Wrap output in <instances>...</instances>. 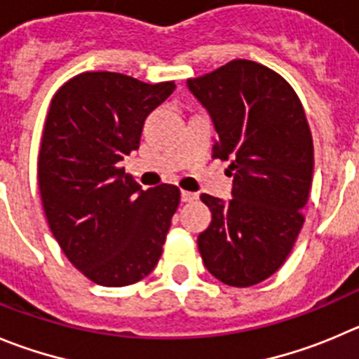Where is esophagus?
<instances>
[{"label": "esophagus", "mask_w": 359, "mask_h": 359, "mask_svg": "<svg viewBox=\"0 0 359 359\" xmlns=\"http://www.w3.org/2000/svg\"><path fill=\"white\" fill-rule=\"evenodd\" d=\"M180 198H182V202L189 203L195 202V200L198 198V195H196V193H191V191H182V193H180Z\"/></svg>", "instance_id": "obj_1"}]
</instances>
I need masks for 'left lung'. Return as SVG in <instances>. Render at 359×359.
I'll return each instance as SVG.
<instances>
[{
  "mask_svg": "<svg viewBox=\"0 0 359 359\" xmlns=\"http://www.w3.org/2000/svg\"><path fill=\"white\" fill-rule=\"evenodd\" d=\"M187 86L212 116V157L232 161L233 175L230 202L200 196L212 212L200 255L226 285H257L283 266L304 223L313 140L303 104L280 74L251 60H232Z\"/></svg>",
  "mask_w": 359,
  "mask_h": 359,
  "instance_id": "8db88e82",
  "label": "left lung"
}]
</instances>
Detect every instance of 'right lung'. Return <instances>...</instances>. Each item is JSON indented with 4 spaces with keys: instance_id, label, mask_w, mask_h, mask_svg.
Here are the masks:
<instances>
[{
    "instance_id": "obj_1",
    "label": "right lung",
    "mask_w": 359,
    "mask_h": 359,
    "mask_svg": "<svg viewBox=\"0 0 359 359\" xmlns=\"http://www.w3.org/2000/svg\"><path fill=\"white\" fill-rule=\"evenodd\" d=\"M173 90L175 81L83 72L51 100L39 152L43 212L69 262L97 285H133L159 262L180 189L143 191L120 161Z\"/></svg>"
}]
</instances>
